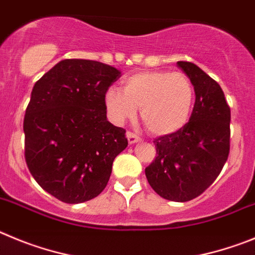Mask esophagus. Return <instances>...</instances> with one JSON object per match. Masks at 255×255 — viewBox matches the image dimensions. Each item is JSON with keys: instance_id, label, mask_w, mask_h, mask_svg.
Returning <instances> with one entry per match:
<instances>
[{"instance_id": "1", "label": "esophagus", "mask_w": 255, "mask_h": 255, "mask_svg": "<svg viewBox=\"0 0 255 255\" xmlns=\"http://www.w3.org/2000/svg\"><path fill=\"white\" fill-rule=\"evenodd\" d=\"M127 138H128V142H129V143H136V142L141 141V137H138L136 133H133V132L127 133Z\"/></svg>"}]
</instances>
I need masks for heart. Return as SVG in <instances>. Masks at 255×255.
Masks as SVG:
<instances>
[{
  "instance_id": "b5f03b06",
  "label": "heart",
  "mask_w": 255,
  "mask_h": 255,
  "mask_svg": "<svg viewBox=\"0 0 255 255\" xmlns=\"http://www.w3.org/2000/svg\"><path fill=\"white\" fill-rule=\"evenodd\" d=\"M123 91L111 88L105 93V108L116 123L134 118L141 108V119L152 134L176 132L189 119L194 88L183 72L166 70L139 71L126 77Z\"/></svg>"
}]
</instances>
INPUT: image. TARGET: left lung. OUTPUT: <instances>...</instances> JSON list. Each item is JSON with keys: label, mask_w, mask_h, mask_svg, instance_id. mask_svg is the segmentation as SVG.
I'll return each mask as SVG.
<instances>
[{"label": "left lung", "mask_w": 255, "mask_h": 255, "mask_svg": "<svg viewBox=\"0 0 255 255\" xmlns=\"http://www.w3.org/2000/svg\"><path fill=\"white\" fill-rule=\"evenodd\" d=\"M178 66L189 77L196 103L189 122L153 141L156 156L144 169L160 197L187 202L201 196L221 173L230 152V107L221 86L192 62Z\"/></svg>", "instance_id": "1"}]
</instances>
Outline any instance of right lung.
<instances>
[{"mask_svg": "<svg viewBox=\"0 0 255 255\" xmlns=\"http://www.w3.org/2000/svg\"><path fill=\"white\" fill-rule=\"evenodd\" d=\"M117 68L65 59L34 85L24 118L25 161L45 192L81 203L107 187L116 156L127 147L126 129L107 119L105 93Z\"/></svg>", "mask_w": 255, "mask_h": 255, "instance_id": "add662e5", "label": "right lung"}]
</instances>
